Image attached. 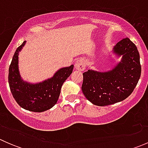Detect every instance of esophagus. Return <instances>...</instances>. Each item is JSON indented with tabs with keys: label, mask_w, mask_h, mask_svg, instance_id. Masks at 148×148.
Segmentation results:
<instances>
[{
	"label": "esophagus",
	"mask_w": 148,
	"mask_h": 148,
	"mask_svg": "<svg viewBox=\"0 0 148 148\" xmlns=\"http://www.w3.org/2000/svg\"><path fill=\"white\" fill-rule=\"evenodd\" d=\"M85 66H86V63H85V61L83 59H78V60L75 62V64H74V68H75V69L81 71H84Z\"/></svg>",
	"instance_id": "34e87169"
}]
</instances>
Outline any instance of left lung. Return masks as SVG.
Instances as JSON below:
<instances>
[{"mask_svg": "<svg viewBox=\"0 0 148 148\" xmlns=\"http://www.w3.org/2000/svg\"><path fill=\"white\" fill-rule=\"evenodd\" d=\"M121 61L110 71L88 70L83 74L82 90L93 104L107 106L120 102L133 92L141 75L140 54L128 38L119 41L112 49Z\"/></svg>", "mask_w": 148, "mask_h": 148, "instance_id": "8db88e82", "label": "left lung"}]
</instances>
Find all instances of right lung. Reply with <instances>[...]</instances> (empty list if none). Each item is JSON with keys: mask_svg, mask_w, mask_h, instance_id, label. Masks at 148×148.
<instances>
[{"mask_svg": "<svg viewBox=\"0 0 148 148\" xmlns=\"http://www.w3.org/2000/svg\"><path fill=\"white\" fill-rule=\"evenodd\" d=\"M26 41L17 48L8 71V83L12 95L21 107L34 112H42L57 102L61 88L72 73L74 65L58 70L50 79L42 82L31 84L23 81L18 69V54Z\"/></svg>", "mask_w": 148, "mask_h": 148, "instance_id": "obj_1", "label": "right lung"}]
</instances>
